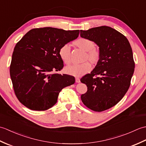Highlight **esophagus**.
Returning <instances> with one entry per match:
<instances>
[{"instance_id":"esophagus-1","label":"esophagus","mask_w":146,"mask_h":146,"mask_svg":"<svg viewBox=\"0 0 146 146\" xmlns=\"http://www.w3.org/2000/svg\"><path fill=\"white\" fill-rule=\"evenodd\" d=\"M75 82H76V83H80V79L79 78H75Z\"/></svg>"}]
</instances>
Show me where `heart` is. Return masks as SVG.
I'll return each instance as SVG.
<instances>
[{
    "label": "heart",
    "instance_id": "b5f03b06",
    "mask_svg": "<svg viewBox=\"0 0 146 146\" xmlns=\"http://www.w3.org/2000/svg\"><path fill=\"white\" fill-rule=\"evenodd\" d=\"M73 44L85 51L83 60H89L92 64H97L100 60L101 52L99 49L95 47L94 42L90 39L81 38L75 40ZM71 49L68 44L62 46L59 50V55L65 64H70L71 63ZM92 65L88 61L81 64H73L65 68V72L71 75L80 76L85 75L91 70Z\"/></svg>",
    "mask_w": 146,
    "mask_h": 146
}]
</instances>
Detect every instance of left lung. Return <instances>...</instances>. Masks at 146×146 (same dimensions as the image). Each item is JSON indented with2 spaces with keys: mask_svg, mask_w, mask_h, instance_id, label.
I'll return each mask as SVG.
<instances>
[{
  "mask_svg": "<svg viewBox=\"0 0 146 146\" xmlns=\"http://www.w3.org/2000/svg\"><path fill=\"white\" fill-rule=\"evenodd\" d=\"M80 36L92 40L101 52L94 70L80 79L87 86L82 101L94 111L106 110L122 100L131 85L135 68L131 44L124 35L108 26L81 30Z\"/></svg>",
  "mask_w": 146,
  "mask_h": 146,
  "instance_id": "1",
  "label": "left lung"
}]
</instances>
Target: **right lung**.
<instances>
[{"mask_svg": "<svg viewBox=\"0 0 146 146\" xmlns=\"http://www.w3.org/2000/svg\"><path fill=\"white\" fill-rule=\"evenodd\" d=\"M79 30L53 27L30 30L12 53L10 75L15 96L33 110L44 111L57 102L59 93L75 83V77L53 73L64 66L59 55L62 46L78 37Z\"/></svg>", "mask_w": 146, "mask_h": 146, "instance_id": "right-lung-1", "label": "right lung"}]
</instances>
